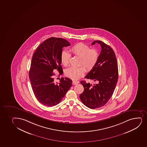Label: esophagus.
Here are the masks:
<instances>
[{
    "label": "esophagus",
    "mask_w": 147,
    "mask_h": 147,
    "mask_svg": "<svg viewBox=\"0 0 147 147\" xmlns=\"http://www.w3.org/2000/svg\"><path fill=\"white\" fill-rule=\"evenodd\" d=\"M79 81H73L72 84H74V85H75V84H79Z\"/></svg>",
    "instance_id": "esophagus-1"
}]
</instances>
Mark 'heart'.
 I'll return each instance as SVG.
<instances>
[{"label": "heart", "instance_id": "1", "mask_svg": "<svg viewBox=\"0 0 147 147\" xmlns=\"http://www.w3.org/2000/svg\"><path fill=\"white\" fill-rule=\"evenodd\" d=\"M70 51L74 55L80 57V64L83 65L86 69L89 71L96 65L99 59V53L95 49H90L89 46L83 43H79L73 46ZM71 54L65 50L61 52V62L64 66L69 64ZM86 71L83 66L71 67L66 70L65 75L67 77L73 80L79 79L83 76Z\"/></svg>", "mask_w": 147, "mask_h": 147}]
</instances>
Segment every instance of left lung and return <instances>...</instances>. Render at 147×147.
Returning a JSON list of instances; mask_svg holds the SVG:
<instances>
[{
	"instance_id": "1",
	"label": "left lung",
	"mask_w": 147,
	"mask_h": 147,
	"mask_svg": "<svg viewBox=\"0 0 147 147\" xmlns=\"http://www.w3.org/2000/svg\"><path fill=\"white\" fill-rule=\"evenodd\" d=\"M99 43L101 46L97 63L92 69L85 76L96 84H90L81 81L84 91L80 94L82 102L89 109L103 107L111 99L118 78L117 59L113 50L102 41L95 40L91 45Z\"/></svg>"
}]
</instances>
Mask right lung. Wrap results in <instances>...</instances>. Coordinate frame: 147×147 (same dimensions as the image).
Returning a JSON list of instances; mask_svg holds the SVG:
<instances>
[{
	"instance_id": "add662e5",
	"label": "right lung",
	"mask_w": 147,
	"mask_h": 147,
	"mask_svg": "<svg viewBox=\"0 0 147 147\" xmlns=\"http://www.w3.org/2000/svg\"><path fill=\"white\" fill-rule=\"evenodd\" d=\"M70 45L65 39L52 37L41 43L33 54L29 71L32 88L36 99L48 107L59 104L72 85L68 78L55 83L53 73L58 70L59 75L63 74L61 52L63 47Z\"/></svg>"
}]
</instances>
